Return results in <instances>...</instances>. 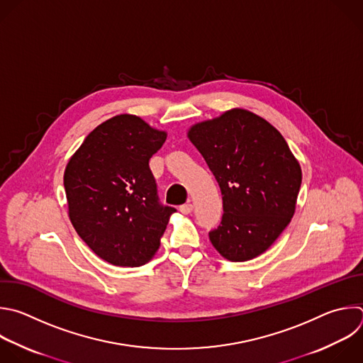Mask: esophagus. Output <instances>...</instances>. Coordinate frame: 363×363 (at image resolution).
Returning a JSON list of instances; mask_svg holds the SVG:
<instances>
[{
  "mask_svg": "<svg viewBox=\"0 0 363 363\" xmlns=\"http://www.w3.org/2000/svg\"><path fill=\"white\" fill-rule=\"evenodd\" d=\"M192 209H194V206H192V203H184V205H181L179 206V211H181V213H184V215H188V213H191L192 212Z\"/></svg>",
  "mask_w": 363,
  "mask_h": 363,
  "instance_id": "esophagus-1",
  "label": "esophagus"
}]
</instances>
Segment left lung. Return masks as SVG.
Instances as JSON below:
<instances>
[{
	"instance_id": "obj_1",
	"label": "left lung",
	"mask_w": 363,
	"mask_h": 363,
	"mask_svg": "<svg viewBox=\"0 0 363 363\" xmlns=\"http://www.w3.org/2000/svg\"><path fill=\"white\" fill-rule=\"evenodd\" d=\"M222 194L220 225L209 232L228 261L264 254L291 222L302 182L298 160L262 116L233 108L188 131Z\"/></svg>"
}]
</instances>
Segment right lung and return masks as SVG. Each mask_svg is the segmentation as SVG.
I'll return each instance as SVG.
<instances>
[{"instance_id": "1", "label": "right lung", "mask_w": 363, "mask_h": 363, "mask_svg": "<svg viewBox=\"0 0 363 363\" xmlns=\"http://www.w3.org/2000/svg\"><path fill=\"white\" fill-rule=\"evenodd\" d=\"M165 140V131L143 118L121 113L91 131L65 167L71 223L94 254L111 265L147 264L177 211L160 203L150 169V158Z\"/></svg>"}]
</instances>
